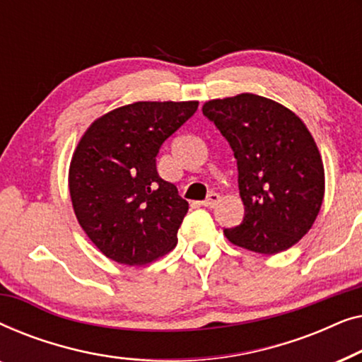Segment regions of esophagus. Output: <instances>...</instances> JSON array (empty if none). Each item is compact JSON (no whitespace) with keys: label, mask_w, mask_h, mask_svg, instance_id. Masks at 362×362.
Returning <instances> with one entry per match:
<instances>
[{"label":"esophagus","mask_w":362,"mask_h":362,"mask_svg":"<svg viewBox=\"0 0 362 362\" xmlns=\"http://www.w3.org/2000/svg\"><path fill=\"white\" fill-rule=\"evenodd\" d=\"M219 201H221V196L217 194V192H211V194L207 196V199H206V201H202L201 204L204 206V207H214Z\"/></svg>","instance_id":"1"}]
</instances>
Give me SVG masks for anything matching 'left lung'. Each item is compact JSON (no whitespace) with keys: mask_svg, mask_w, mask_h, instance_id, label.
Segmentation results:
<instances>
[{"mask_svg":"<svg viewBox=\"0 0 362 362\" xmlns=\"http://www.w3.org/2000/svg\"><path fill=\"white\" fill-rule=\"evenodd\" d=\"M202 113L229 141L239 170L245 216L224 235L257 254L290 249L311 229L325 197L323 160L308 128L255 93L209 100Z\"/></svg>","mask_w":362,"mask_h":362,"instance_id":"obj_1","label":"left lung"}]
</instances>
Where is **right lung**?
<instances>
[{
	"instance_id": "1",
	"label": "right lung",
	"mask_w": 362,
	"mask_h": 362,
	"mask_svg": "<svg viewBox=\"0 0 362 362\" xmlns=\"http://www.w3.org/2000/svg\"><path fill=\"white\" fill-rule=\"evenodd\" d=\"M199 102H135L97 118L74 151L69 191L78 224L98 250L146 265L175 249L189 204L161 180L156 155Z\"/></svg>"
}]
</instances>
